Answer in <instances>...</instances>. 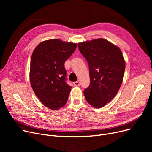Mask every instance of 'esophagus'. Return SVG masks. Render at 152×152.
<instances>
[{
  "mask_svg": "<svg viewBox=\"0 0 152 152\" xmlns=\"http://www.w3.org/2000/svg\"><path fill=\"white\" fill-rule=\"evenodd\" d=\"M74 85L75 86H79V85H80V83H79V81H76V82H74Z\"/></svg>",
  "mask_w": 152,
  "mask_h": 152,
  "instance_id": "esophagus-1",
  "label": "esophagus"
}]
</instances>
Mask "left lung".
Segmentation results:
<instances>
[{
	"label": "left lung",
	"mask_w": 152,
	"mask_h": 152,
	"mask_svg": "<svg viewBox=\"0 0 152 152\" xmlns=\"http://www.w3.org/2000/svg\"><path fill=\"white\" fill-rule=\"evenodd\" d=\"M89 68L90 85L85 98L96 108L104 107L118 93L123 82L125 61L118 47L104 39L78 44Z\"/></svg>",
	"instance_id": "left-lung-1"
}]
</instances>
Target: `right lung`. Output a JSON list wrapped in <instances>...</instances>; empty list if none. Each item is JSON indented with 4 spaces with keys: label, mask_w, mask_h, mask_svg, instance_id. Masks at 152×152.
Wrapping results in <instances>:
<instances>
[{
    "label": "right lung",
    "mask_w": 152,
    "mask_h": 152,
    "mask_svg": "<svg viewBox=\"0 0 152 152\" xmlns=\"http://www.w3.org/2000/svg\"><path fill=\"white\" fill-rule=\"evenodd\" d=\"M76 46V43L50 39L40 43L32 54L31 87L40 101L51 110H58L67 102L71 87L66 83L64 65Z\"/></svg>",
    "instance_id": "right-lung-1"
}]
</instances>
